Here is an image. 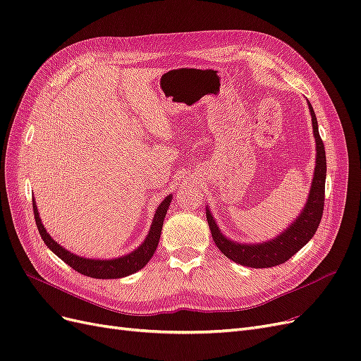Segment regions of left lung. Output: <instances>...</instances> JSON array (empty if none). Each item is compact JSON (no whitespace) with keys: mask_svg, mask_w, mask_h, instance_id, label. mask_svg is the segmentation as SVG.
<instances>
[{"mask_svg":"<svg viewBox=\"0 0 361 361\" xmlns=\"http://www.w3.org/2000/svg\"><path fill=\"white\" fill-rule=\"evenodd\" d=\"M309 104L312 116L313 137L316 141V164L312 179V187L307 195V202L298 216L288 226L286 231L280 232L276 238L262 243H236L233 239L224 236L218 227L209 207L206 206V220L209 224L212 239L221 253L236 264L250 268H271L285 264L297 251H300L313 238L314 232L322 218L324 211V194H325V178H326V159L324 143L319 137L318 120H316L313 106Z\"/></svg>","mask_w":361,"mask_h":361,"instance_id":"8db88e82","label":"left lung"}]
</instances>
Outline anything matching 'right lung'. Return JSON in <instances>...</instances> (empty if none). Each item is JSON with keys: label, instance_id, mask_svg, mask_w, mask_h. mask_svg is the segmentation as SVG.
<instances>
[{"label": "right lung", "instance_id": "1", "mask_svg": "<svg viewBox=\"0 0 361 361\" xmlns=\"http://www.w3.org/2000/svg\"><path fill=\"white\" fill-rule=\"evenodd\" d=\"M171 197L173 195L169 194L167 197L159 203L143 244L138 245L135 250L130 251V253L114 259H90L72 253V251L64 248L57 241H54L51 235L47 232L45 226L42 224L35 199H32V211H35L36 224L43 243L47 244V247L54 255H57L63 262H66L69 267H72L75 271H78L80 274L89 276L93 279H122L143 269L147 265V262L152 259V256H154L159 243L164 218H166L169 206L171 203Z\"/></svg>", "mask_w": 361, "mask_h": 361}]
</instances>
